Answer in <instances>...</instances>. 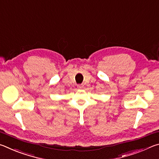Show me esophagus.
Listing matches in <instances>:
<instances>
[{"instance_id":"obj_1","label":"esophagus","mask_w":159,"mask_h":159,"mask_svg":"<svg viewBox=\"0 0 159 159\" xmlns=\"http://www.w3.org/2000/svg\"><path fill=\"white\" fill-rule=\"evenodd\" d=\"M83 88H84V85H78V88H79V89H83Z\"/></svg>"}]
</instances>
